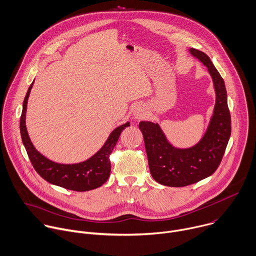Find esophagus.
I'll return each mask as SVG.
<instances>
[{"label":"esophagus","mask_w":256,"mask_h":256,"mask_svg":"<svg viewBox=\"0 0 256 256\" xmlns=\"http://www.w3.org/2000/svg\"><path fill=\"white\" fill-rule=\"evenodd\" d=\"M144 116H145V110H144L143 108L139 107V108H137V109L134 111V117H135V119L140 120V119H143Z\"/></svg>","instance_id":"esophagus-1"}]
</instances>
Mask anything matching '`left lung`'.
<instances>
[{
	"label": "left lung",
	"mask_w": 256,
	"mask_h": 256,
	"mask_svg": "<svg viewBox=\"0 0 256 256\" xmlns=\"http://www.w3.org/2000/svg\"><path fill=\"white\" fill-rule=\"evenodd\" d=\"M190 54L207 66L216 94L208 128L200 140L188 148L174 146L158 123L141 121L148 166L152 178L168 186H186L212 176L218 168L231 135V117L225 82L210 58L190 48Z\"/></svg>",
	"instance_id": "1"
}]
</instances>
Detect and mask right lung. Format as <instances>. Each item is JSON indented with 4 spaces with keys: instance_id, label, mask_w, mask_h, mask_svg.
I'll list each match as a JSON object with an SVG mask.
<instances>
[{
    "instance_id": "1",
    "label": "right lung",
    "mask_w": 256,
    "mask_h": 256,
    "mask_svg": "<svg viewBox=\"0 0 256 256\" xmlns=\"http://www.w3.org/2000/svg\"><path fill=\"white\" fill-rule=\"evenodd\" d=\"M34 82L29 86L23 102L22 115L20 119V132L23 144L28 153L29 160L42 178L46 182L76 192H86L94 190L104 184L110 176L111 164L109 156L112 153L122 131L130 126L126 122L115 128L100 149L88 160L72 164H58L48 160L34 147L26 128V111L28 98Z\"/></svg>"
}]
</instances>
